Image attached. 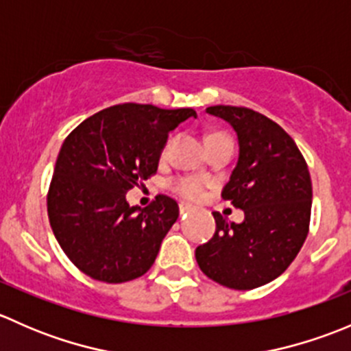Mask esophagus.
Wrapping results in <instances>:
<instances>
[{
    "mask_svg": "<svg viewBox=\"0 0 351 351\" xmlns=\"http://www.w3.org/2000/svg\"><path fill=\"white\" fill-rule=\"evenodd\" d=\"M193 210V207L192 205H189V204H180V214H190V212Z\"/></svg>",
    "mask_w": 351,
    "mask_h": 351,
    "instance_id": "1",
    "label": "esophagus"
}]
</instances>
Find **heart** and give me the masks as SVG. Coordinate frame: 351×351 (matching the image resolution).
Returning <instances> with one entry per match:
<instances>
[{
	"label": "heart",
	"mask_w": 351,
	"mask_h": 351,
	"mask_svg": "<svg viewBox=\"0 0 351 351\" xmlns=\"http://www.w3.org/2000/svg\"><path fill=\"white\" fill-rule=\"evenodd\" d=\"M217 139H228V136L221 132H212L208 134L205 143H212V141H217ZM168 153V147L162 151V154ZM204 186H205V180L204 178H198V176H180V178H175L171 182V190L175 193H178L180 197L186 198V200H198L204 192Z\"/></svg>",
	"instance_id": "1"
}]
</instances>
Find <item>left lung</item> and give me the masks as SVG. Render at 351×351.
I'll use <instances>...</instances> for the list:
<instances>
[{
  "mask_svg": "<svg viewBox=\"0 0 351 351\" xmlns=\"http://www.w3.org/2000/svg\"><path fill=\"white\" fill-rule=\"evenodd\" d=\"M207 113L238 136L239 156L222 198L244 212L236 224L214 212L215 232L195 250L200 270L217 284L251 290L275 280L309 231L313 185L306 159L278 123L251 108L215 105Z\"/></svg>",
  "mask_w": 351,
  "mask_h": 351,
  "instance_id": "obj_1",
  "label": "left lung"
}]
</instances>
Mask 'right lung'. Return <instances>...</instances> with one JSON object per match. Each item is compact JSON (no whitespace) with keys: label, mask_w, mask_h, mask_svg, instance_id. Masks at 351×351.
<instances>
[{"label":"right lung","mask_w":351,"mask_h":351,"mask_svg":"<svg viewBox=\"0 0 351 351\" xmlns=\"http://www.w3.org/2000/svg\"><path fill=\"white\" fill-rule=\"evenodd\" d=\"M195 117L193 108L123 104L81 122L59 151L47 195L51 228L83 274L122 284L153 267L178 219V204L158 195L130 207L127 192L156 173L168 134Z\"/></svg>","instance_id":"1"}]
</instances>
